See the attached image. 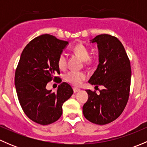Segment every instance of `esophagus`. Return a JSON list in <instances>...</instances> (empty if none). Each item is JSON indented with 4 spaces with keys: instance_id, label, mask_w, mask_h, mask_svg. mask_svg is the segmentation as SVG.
Segmentation results:
<instances>
[{
    "instance_id": "34e87169",
    "label": "esophagus",
    "mask_w": 147,
    "mask_h": 147,
    "mask_svg": "<svg viewBox=\"0 0 147 147\" xmlns=\"http://www.w3.org/2000/svg\"><path fill=\"white\" fill-rule=\"evenodd\" d=\"M73 91H74V92L76 93V92H78L80 91V89L77 88V87H73Z\"/></svg>"
}]
</instances>
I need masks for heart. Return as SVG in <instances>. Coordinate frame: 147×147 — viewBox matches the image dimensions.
Instances as JSON below:
<instances>
[{
  "mask_svg": "<svg viewBox=\"0 0 147 147\" xmlns=\"http://www.w3.org/2000/svg\"><path fill=\"white\" fill-rule=\"evenodd\" d=\"M72 51L75 54L79 56L86 65H90L94 63V59L90 56L89 49L82 43H78L72 47ZM57 64L60 69H64L67 66V56L65 53H61L59 55L57 60ZM87 78L85 72L82 71H69L65 75V80L67 82L73 85H80L82 82Z\"/></svg>",
  "mask_w": 147,
  "mask_h": 147,
  "instance_id": "1",
  "label": "heart"
}]
</instances>
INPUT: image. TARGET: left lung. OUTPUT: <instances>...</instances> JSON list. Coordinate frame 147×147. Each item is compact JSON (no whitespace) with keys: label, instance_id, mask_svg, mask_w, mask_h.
<instances>
[{"label":"left lung","instance_id":"obj_1","mask_svg":"<svg viewBox=\"0 0 147 147\" xmlns=\"http://www.w3.org/2000/svg\"><path fill=\"white\" fill-rule=\"evenodd\" d=\"M91 41L97 43L100 63L89 82L95 87L102 85L105 88L99 94L86 90L89 97L82 112L87 120L104 125L117 119L127 105L131 85V65L124 46L116 37L102 34Z\"/></svg>","mask_w":147,"mask_h":147}]
</instances>
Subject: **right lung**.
Listing matches in <instances>:
<instances>
[{"instance_id": "obj_1", "label": "right lung", "mask_w": 147, "mask_h": 147, "mask_svg": "<svg viewBox=\"0 0 147 147\" xmlns=\"http://www.w3.org/2000/svg\"><path fill=\"white\" fill-rule=\"evenodd\" d=\"M67 44V41L45 34L32 40L20 55L15 74L18 98L28 117L38 124L47 125L58 120L63 103L73 94L67 82H62L56 92L46 89L53 80L61 82L55 76L60 74L57 60Z\"/></svg>"}]
</instances>
